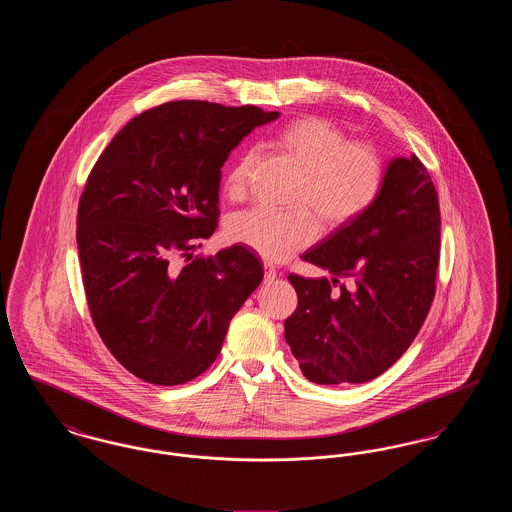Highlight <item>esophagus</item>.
<instances>
[{
    "mask_svg": "<svg viewBox=\"0 0 512 512\" xmlns=\"http://www.w3.org/2000/svg\"><path fill=\"white\" fill-rule=\"evenodd\" d=\"M265 282H272L274 278H276V268L272 267V265H268V263H265Z\"/></svg>",
    "mask_w": 512,
    "mask_h": 512,
    "instance_id": "obj_1",
    "label": "esophagus"
}]
</instances>
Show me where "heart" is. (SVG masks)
<instances>
[{"label": "heart", "mask_w": 512, "mask_h": 512, "mask_svg": "<svg viewBox=\"0 0 512 512\" xmlns=\"http://www.w3.org/2000/svg\"><path fill=\"white\" fill-rule=\"evenodd\" d=\"M270 144L301 171L290 211L251 209L228 220L226 236L267 261H284L317 240L320 226L336 232L366 215L386 184V161L378 147L349 142L336 122L307 115L280 126ZM255 153H240L222 180V194L247 197Z\"/></svg>", "instance_id": "obj_1"}]
</instances>
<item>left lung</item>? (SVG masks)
<instances>
[{"instance_id": "1", "label": "left lung", "mask_w": 512, "mask_h": 512, "mask_svg": "<svg viewBox=\"0 0 512 512\" xmlns=\"http://www.w3.org/2000/svg\"><path fill=\"white\" fill-rule=\"evenodd\" d=\"M438 192L422 161L393 159L372 209L303 259L332 278L290 274L297 309L286 341L317 384H363L413 343L436 295Z\"/></svg>"}]
</instances>
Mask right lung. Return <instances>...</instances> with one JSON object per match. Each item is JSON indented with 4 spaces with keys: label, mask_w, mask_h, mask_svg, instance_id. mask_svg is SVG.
<instances>
[{
    "label": "right lung",
    "mask_w": 512,
    "mask_h": 512,
    "mask_svg": "<svg viewBox=\"0 0 512 512\" xmlns=\"http://www.w3.org/2000/svg\"><path fill=\"white\" fill-rule=\"evenodd\" d=\"M278 115L169 101L128 122L88 174L76 215L86 301L99 338L136 378L178 386L203 374L261 284L244 245L194 251L219 224L220 167Z\"/></svg>",
    "instance_id": "add662e5"
}]
</instances>
